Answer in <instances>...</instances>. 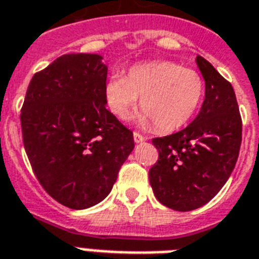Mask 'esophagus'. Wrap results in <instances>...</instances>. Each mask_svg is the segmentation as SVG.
Returning a JSON list of instances; mask_svg holds the SVG:
<instances>
[{"label": "esophagus", "instance_id": "34e87169", "mask_svg": "<svg viewBox=\"0 0 259 259\" xmlns=\"http://www.w3.org/2000/svg\"><path fill=\"white\" fill-rule=\"evenodd\" d=\"M146 138L143 137V135H141V134H138V132H134V142L135 143H142V142H145Z\"/></svg>", "mask_w": 259, "mask_h": 259}]
</instances>
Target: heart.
I'll return each mask as SVG.
<instances>
[{"label":"heart","instance_id":"heart-1","mask_svg":"<svg viewBox=\"0 0 259 259\" xmlns=\"http://www.w3.org/2000/svg\"><path fill=\"white\" fill-rule=\"evenodd\" d=\"M104 94L108 108L117 117L127 116L141 97L143 112L137 121L143 127L154 122L159 132H174L194 117L205 94V83L194 69L157 61L134 65L127 76L110 75Z\"/></svg>","mask_w":259,"mask_h":259}]
</instances>
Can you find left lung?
I'll return each instance as SVG.
<instances>
[{"label":"left lung","instance_id":"left-lung-1","mask_svg":"<svg viewBox=\"0 0 259 259\" xmlns=\"http://www.w3.org/2000/svg\"><path fill=\"white\" fill-rule=\"evenodd\" d=\"M205 79V101L182 131L154 138L158 161L149 170L162 205L178 211L201 207L223 188L238 161L242 118L232 85L207 60L196 57Z\"/></svg>","mask_w":259,"mask_h":259}]
</instances>
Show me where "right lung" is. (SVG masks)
Here are the masks:
<instances>
[{
    "mask_svg": "<svg viewBox=\"0 0 259 259\" xmlns=\"http://www.w3.org/2000/svg\"><path fill=\"white\" fill-rule=\"evenodd\" d=\"M106 76L100 54H64L32 76L21 108L35 176L75 210L104 201L135 147L132 132L106 109Z\"/></svg>",
    "mask_w": 259,
    "mask_h": 259,
    "instance_id": "1",
    "label": "right lung"
}]
</instances>
